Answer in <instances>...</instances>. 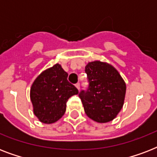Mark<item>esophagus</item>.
<instances>
[{"mask_svg": "<svg viewBox=\"0 0 157 157\" xmlns=\"http://www.w3.org/2000/svg\"><path fill=\"white\" fill-rule=\"evenodd\" d=\"M75 86H76V88H77V90H80V83H76V85H75Z\"/></svg>", "mask_w": 157, "mask_h": 157, "instance_id": "esophagus-1", "label": "esophagus"}]
</instances>
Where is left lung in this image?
<instances>
[{"label": "left lung", "instance_id": "left-lung-1", "mask_svg": "<svg viewBox=\"0 0 157 157\" xmlns=\"http://www.w3.org/2000/svg\"><path fill=\"white\" fill-rule=\"evenodd\" d=\"M89 86L81 90V99L86 114L98 123L114 119L124 104L126 86L115 67L100 61L89 63L86 66Z\"/></svg>", "mask_w": 157, "mask_h": 157}]
</instances>
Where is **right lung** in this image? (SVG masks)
<instances>
[{
  "label": "right lung",
  "instance_id": "right-lung-1",
  "mask_svg": "<svg viewBox=\"0 0 157 157\" xmlns=\"http://www.w3.org/2000/svg\"><path fill=\"white\" fill-rule=\"evenodd\" d=\"M68 74L60 64L42 71L31 87L30 98L33 112L40 121L52 124L66 112L68 98L78 94V90L67 81Z\"/></svg>",
  "mask_w": 157,
  "mask_h": 157
}]
</instances>
